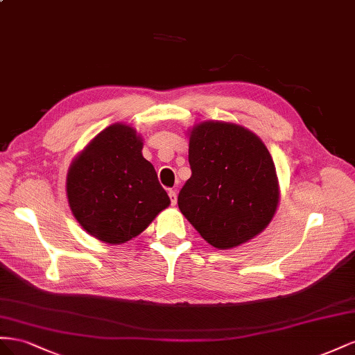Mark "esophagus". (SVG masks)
Masks as SVG:
<instances>
[{"label": "esophagus", "instance_id": "34e87169", "mask_svg": "<svg viewBox=\"0 0 355 355\" xmlns=\"http://www.w3.org/2000/svg\"><path fill=\"white\" fill-rule=\"evenodd\" d=\"M168 195H169V199H171V205L174 207L177 204V191L175 190H169Z\"/></svg>", "mask_w": 355, "mask_h": 355}]
</instances>
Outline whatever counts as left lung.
<instances>
[{"label": "left lung", "instance_id": "8db88e82", "mask_svg": "<svg viewBox=\"0 0 355 355\" xmlns=\"http://www.w3.org/2000/svg\"><path fill=\"white\" fill-rule=\"evenodd\" d=\"M191 177L178 208L208 244L229 250L266 229L279 202L275 165L251 130L227 121H202L190 130Z\"/></svg>", "mask_w": 355, "mask_h": 355}]
</instances>
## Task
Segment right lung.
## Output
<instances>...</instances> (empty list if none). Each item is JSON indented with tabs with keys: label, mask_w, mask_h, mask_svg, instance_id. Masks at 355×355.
<instances>
[{
	"label": "right lung",
	"mask_w": 355,
	"mask_h": 355,
	"mask_svg": "<svg viewBox=\"0 0 355 355\" xmlns=\"http://www.w3.org/2000/svg\"><path fill=\"white\" fill-rule=\"evenodd\" d=\"M67 196L80 226L113 245L138 236L171 204L143 156V139L123 123L101 130L73 160Z\"/></svg>",
	"instance_id": "add662e5"
}]
</instances>
